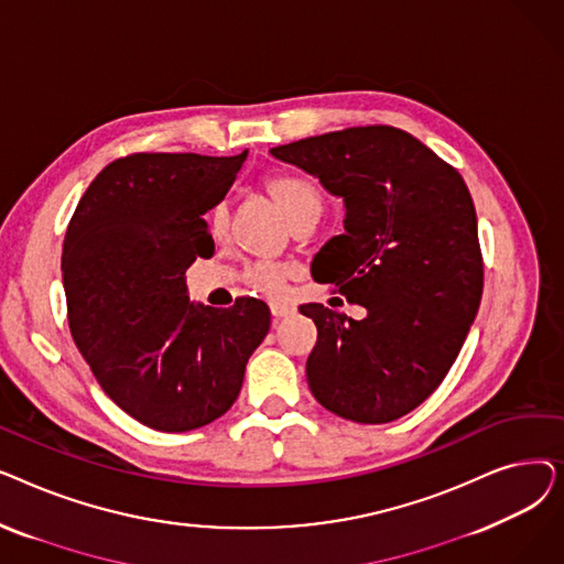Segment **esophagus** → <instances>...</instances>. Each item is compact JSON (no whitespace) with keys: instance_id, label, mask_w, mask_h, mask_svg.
Here are the masks:
<instances>
[{"instance_id":"esophagus-1","label":"esophagus","mask_w":564,"mask_h":564,"mask_svg":"<svg viewBox=\"0 0 564 564\" xmlns=\"http://www.w3.org/2000/svg\"><path fill=\"white\" fill-rule=\"evenodd\" d=\"M270 311H272V317H274V319L288 317V315H292V313H294V308H292V306H288V304H272V306H270Z\"/></svg>"}]
</instances>
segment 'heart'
Segmentation results:
<instances>
[{
  "mask_svg": "<svg viewBox=\"0 0 564 564\" xmlns=\"http://www.w3.org/2000/svg\"><path fill=\"white\" fill-rule=\"evenodd\" d=\"M264 189L267 194L272 196V200L281 207V213L288 217V221L302 224V221H313L319 217L322 213V189L319 185L308 177L306 173H297V171H285V173H276L270 175L264 181ZM210 226L217 235L226 232L228 228V207L226 203L215 205V210L210 215ZM288 267L283 264H274V262H258L249 270V283L267 294H279L283 292V283L288 276Z\"/></svg>",
  "mask_w": 564,
  "mask_h": 564,
  "instance_id": "heart-1",
  "label": "heart"
}]
</instances>
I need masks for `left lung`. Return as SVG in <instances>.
Listing matches in <instances>:
<instances>
[{"label": "left lung", "mask_w": 564, "mask_h": 564, "mask_svg": "<svg viewBox=\"0 0 564 564\" xmlns=\"http://www.w3.org/2000/svg\"><path fill=\"white\" fill-rule=\"evenodd\" d=\"M270 153L345 200V232L315 256L313 279L368 311L351 319L300 306L317 327L308 387L340 419L391 423L438 389L482 300L478 217L464 177L391 126L327 132Z\"/></svg>", "instance_id": "obj_1"}]
</instances>
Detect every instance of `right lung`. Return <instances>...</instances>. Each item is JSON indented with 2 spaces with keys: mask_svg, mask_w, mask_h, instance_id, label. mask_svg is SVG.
I'll return each mask as SVG.
<instances>
[{
  "mask_svg": "<svg viewBox=\"0 0 564 564\" xmlns=\"http://www.w3.org/2000/svg\"><path fill=\"white\" fill-rule=\"evenodd\" d=\"M245 160L247 151L118 158L88 185L66 230L73 340L102 391L158 432H189L224 416L270 332L264 302L196 306L185 283L189 264L215 251L203 215Z\"/></svg>",
  "mask_w": 564,
  "mask_h": 564,
  "instance_id": "right-lung-1",
  "label": "right lung"
}]
</instances>
